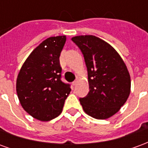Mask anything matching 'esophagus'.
<instances>
[{"label": "esophagus", "instance_id": "esophagus-1", "mask_svg": "<svg viewBox=\"0 0 148 148\" xmlns=\"http://www.w3.org/2000/svg\"><path fill=\"white\" fill-rule=\"evenodd\" d=\"M77 82H78V79H76V80L74 81V82H73V86H76V85H77Z\"/></svg>", "mask_w": 148, "mask_h": 148}]
</instances>
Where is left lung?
<instances>
[{"label": "left lung", "mask_w": 148, "mask_h": 148, "mask_svg": "<svg viewBox=\"0 0 148 148\" xmlns=\"http://www.w3.org/2000/svg\"><path fill=\"white\" fill-rule=\"evenodd\" d=\"M72 41L80 48L88 71L90 91L80 98L85 112L105 120L116 113L131 91L127 66L110 44L94 36H78Z\"/></svg>", "instance_id": "obj_1"}]
</instances>
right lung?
Here are the masks:
<instances>
[{
    "label": "right lung",
    "instance_id": "add662e5",
    "mask_svg": "<svg viewBox=\"0 0 148 148\" xmlns=\"http://www.w3.org/2000/svg\"><path fill=\"white\" fill-rule=\"evenodd\" d=\"M66 36L50 37L33 50L16 79V93L23 109L32 117L51 121L60 114L71 93L70 84L61 80L59 56Z\"/></svg>",
    "mask_w": 148,
    "mask_h": 148
}]
</instances>
